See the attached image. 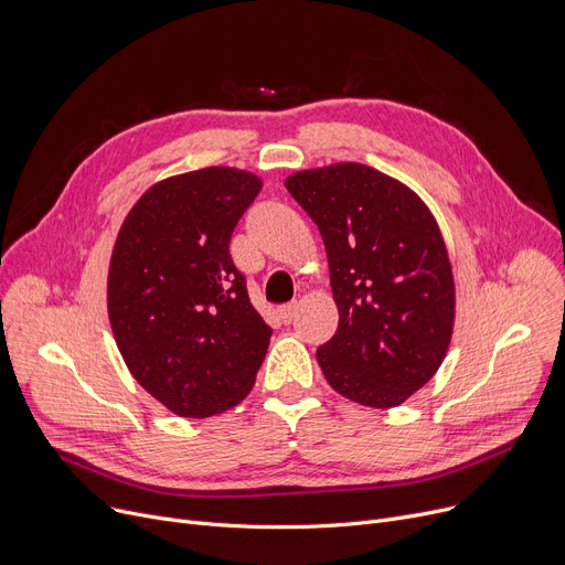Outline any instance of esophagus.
Returning a JSON list of instances; mask_svg holds the SVG:
<instances>
[{
	"label": "esophagus",
	"mask_w": 565,
	"mask_h": 565,
	"mask_svg": "<svg viewBox=\"0 0 565 565\" xmlns=\"http://www.w3.org/2000/svg\"><path fill=\"white\" fill-rule=\"evenodd\" d=\"M298 309H300V305H298V302H288V305L279 307V318L288 324V322H292V320H295V316H298Z\"/></svg>",
	"instance_id": "34e87169"
}]
</instances>
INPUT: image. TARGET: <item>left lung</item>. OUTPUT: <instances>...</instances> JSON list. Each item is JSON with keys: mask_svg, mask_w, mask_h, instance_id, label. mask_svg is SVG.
<instances>
[{"mask_svg": "<svg viewBox=\"0 0 565 565\" xmlns=\"http://www.w3.org/2000/svg\"><path fill=\"white\" fill-rule=\"evenodd\" d=\"M288 192L330 260L337 334L316 350L341 396L394 407L439 369L454 330V275L424 201L364 164L292 173Z\"/></svg>", "mask_w": 565, "mask_h": 565, "instance_id": "left-lung-1", "label": "left lung"}]
</instances>
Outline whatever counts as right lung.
<instances>
[{
  "mask_svg": "<svg viewBox=\"0 0 565 565\" xmlns=\"http://www.w3.org/2000/svg\"><path fill=\"white\" fill-rule=\"evenodd\" d=\"M260 192L247 171L207 167L148 190L118 231L107 309L141 387L181 417H211L254 387L273 328L249 302L228 243Z\"/></svg>",
  "mask_w": 565,
  "mask_h": 565,
  "instance_id": "right-lung-1",
  "label": "right lung"
}]
</instances>
